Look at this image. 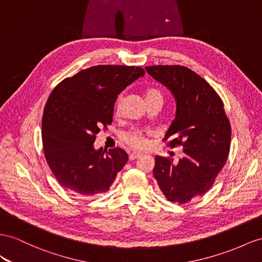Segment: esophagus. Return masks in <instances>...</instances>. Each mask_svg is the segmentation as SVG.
<instances>
[{"label": "esophagus", "mask_w": 262, "mask_h": 262, "mask_svg": "<svg viewBox=\"0 0 262 262\" xmlns=\"http://www.w3.org/2000/svg\"><path fill=\"white\" fill-rule=\"evenodd\" d=\"M138 157H140V154H139V152H136V151L129 152V160H135V159H137Z\"/></svg>", "instance_id": "obj_1"}]
</instances>
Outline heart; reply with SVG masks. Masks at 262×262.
Returning a JSON list of instances; mask_svg holds the SVG:
<instances>
[{
  "label": "heart",
  "mask_w": 262,
  "mask_h": 262,
  "mask_svg": "<svg viewBox=\"0 0 262 262\" xmlns=\"http://www.w3.org/2000/svg\"><path fill=\"white\" fill-rule=\"evenodd\" d=\"M145 98L146 102H149V100L154 99H160L163 102V94L157 90H147L145 93ZM122 100L123 97L120 95L117 98L116 102V112L119 113L120 108H122ZM150 132L142 129V128H132L129 130L125 132L122 135V139L125 144L130 146L134 149H144L148 145V140L146 138V135H148Z\"/></svg>",
  "instance_id": "1"
}]
</instances>
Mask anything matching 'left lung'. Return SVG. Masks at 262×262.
Returning a JSON list of instances; mask_svg holds the SVG:
<instances>
[{
  "mask_svg": "<svg viewBox=\"0 0 262 262\" xmlns=\"http://www.w3.org/2000/svg\"><path fill=\"white\" fill-rule=\"evenodd\" d=\"M147 73L168 89L176 116L164 140L182 146L177 163L156 156L154 177L171 203L186 204L211 188L230 149L231 127L218 94L198 74L180 65L147 66Z\"/></svg>",
  "mask_w": 262,
  "mask_h": 262,
  "instance_id": "obj_1",
  "label": "left lung"
}]
</instances>
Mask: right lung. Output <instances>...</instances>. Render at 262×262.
I'll return each instance as SVG.
<instances>
[{"mask_svg":"<svg viewBox=\"0 0 262 262\" xmlns=\"http://www.w3.org/2000/svg\"><path fill=\"white\" fill-rule=\"evenodd\" d=\"M144 74L139 66H92L52 91L42 119L44 155L59 185L73 195L110 190L128 160L124 149L96 150L94 142L112 124L118 94Z\"/></svg>","mask_w":262,"mask_h":262,"instance_id":"obj_1","label":"right lung"}]
</instances>
